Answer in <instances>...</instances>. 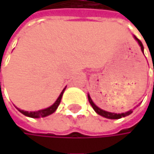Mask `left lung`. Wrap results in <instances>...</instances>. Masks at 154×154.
Instances as JSON below:
<instances>
[{"label": "left lung", "mask_w": 154, "mask_h": 154, "mask_svg": "<svg viewBox=\"0 0 154 154\" xmlns=\"http://www.w3.org/2000/svg\"><path fill=\"white\" fill-rule=\"evenodd\" d=\"M134 38L137 41V43H138V45L141 47V51H142V52L143 53V44H142V42L139 40L138 38H137L135 35H134ZM88 101H89V103H90V104L92 105V107L93 109H94V111L97 113V114H99V115H101V116H103V117H104V118H106V119H120V118H122V117H126V116H128V115H129V114H131L132 113V110H129V111H127V112H123V113H114V112H109V111H106V110H103V109H102L101 108H99L98 106H96L95 104H94V103L93 102V100L91 99V97H90V94H88Z\"/></svg>", "instance_id": "left-lung-1"}]
</instances>
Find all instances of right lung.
Instances as JSON below:
<instances>
[{
  "label": "right lung",
  "mask_w": 154,
  "mask_h": 154,
  "mask_svg": "<svg viewBox=\"0 0 154 154\" xmlns=\"http://www.w3.org/2000/svg\"><path fill=\"white\" fill-rule=\"evenodd\" d=\"M65 89H66V87L62 90V92L60 93V96L58 97V99L55 101V103L52 104V105H51L50 107L45 108V109H39V110H37V111H26V110H23V109H18V108H17L22 114H24L25 116H26V117H29V118H34V119H38V118H44V117H47V116H49V115H51V114H52L56 109H57V108L59 107V105H60V101H61V98H62V95H63V93H64V91H65Z\"/></svg>",
  "instance_id": "add662e5"
}]
</instances>
